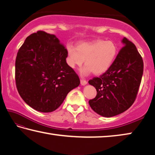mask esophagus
Instances as JSON below:
<instances>
[{"label": "esophagus", "instance_id": "esophagus-1", "mask_svg": "<svg viewBox=\"0 0 155 155\" xmlns=\"http://www.w3.org/2000/svg\"><path fill=\"white\" fill-rule=\"evenodd\" d=\"M87 83V81L83 80V79L81 80V85H85Z\"/></svg>", "mask_w": 155, "mask_h": 155}]
</instances>
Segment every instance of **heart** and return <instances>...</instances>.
Segmentation results:
<instances>
[{
	"label": "heart",
	"mask_w": 155,
	"mask_h": 155,
	"mask_svg": "<svg viewBox=\"0 0 155 155\" xmlns=\"http://www.w3.org/2000/svg\"><path fill=\"white\" fill-rule=\"evenodd\" d=\"M118 52V48L114 41L96 40L78 43L77 46H67L66 63L72 69L85 64L81 70L83 76L100 75L107 72L114 63Z\"/></svg>",
	"instance_id": "obj_1"
}]
</instances>
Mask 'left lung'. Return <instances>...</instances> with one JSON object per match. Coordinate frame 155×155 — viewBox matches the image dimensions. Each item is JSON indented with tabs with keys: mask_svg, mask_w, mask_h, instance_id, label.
Masks as SVG:
<instances>
[{
	"mask_svg": "<svg viewBox=\"0 0 155 155\" xmlns=\"http://www.w3.org/2000/svg\"><path fill=\"white\" fill-rule=\"evenodd\" d=\"M109 69L89 84L96 88L97 94L89 104L94 111L110 117L122 114L134 103L143 71L142 57L135 44L126 38Z\"/></svg>",
	"mask_w": 155,
	"mask_h": 155,
	"instance_id": "1",
	"label": "left lung"
}]
</instances>
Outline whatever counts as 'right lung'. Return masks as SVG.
<instances>
[{"instance_id":"obj_1","label":"right lung","mask_w":155,"mask_h":155,"mask_svg":"<svg viewBox=\"0 0 155 155\" xmlns=\"http://www.w3.org/2000/svg\"><path fill=\"white\" fill-rule=\"evenodd\" d=\"M66 57L67 49L54 35L39 31L27 37L17 53L15 74L18 93L28 105L52 112L79 85Z\"/></svg>"}]
</instances>
